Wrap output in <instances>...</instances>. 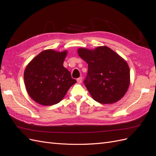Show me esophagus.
<instances>
[{"mask_svg": "<svg viewBox=\"0 0 156 156\" xmlns=\"http://www.w3.org/2000/svg\"><path fill=\"white\" fill-rule=\"evenodd\" d=\"M82 81H83L82 77H79V78H78V79H77V83H79V84L82 83Z\"/></svg>", "mask_w": 156, "mask_h": 156, "instance_id": "obj_1", "label": "esophagus"}]
</instances>
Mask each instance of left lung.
Masks as SVG:
<instances>
[{
  "mask_svg": "<svg viewBox=\"0 0 156 156\" xmlns=\"http://www.w3.org/2000/svg\"><path fill=\"white\" fill-rule=\"evenodd\" d=\"M88 64L84 84L92 98L102 104H112L124 97L130 83V71L126 61L107 46L94 49H77Z\"/></svg>",
  "mask_w": 156,
  "mask_h": 156,
  "instance_id": "1",
  "label": "left lung"
}]
</instances>
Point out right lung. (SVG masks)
I'll return each instance as SVG.
<instances>
[{
	"label": "right lung",
	"instance_id": "add662e5",
	"mask_svg": "<svg viewBox=\"0 0 156 156\" xmlns=\"http://www.w3.org/2000/svg\"><path fill=\"white\" fill-rule=\"evenodd\" d=\"M67 54V50H44L27 66L24 72L26 90L36 103L45 106L56 104L76 83L63 66Z\"/></svg>",
	"mask_w": 156,
	"mask_h": 156
}]
</instances>
